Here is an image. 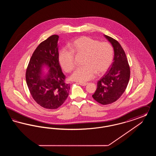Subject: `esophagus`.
<instances>
[{
  "label": "esophagus",
  "mask_w": 156,
  "mask_h": 156,
  "mask_svg": "<svg viewBox=\"0 0 156 156\" xmlns=\"http://www.w3.org/2000/svg\"><path fill=\"white\" fill-rule=\"evenodd\" d=\"M78 83L81 85L82 86H86L88 84V83H87V82H79Z\"/></svg>",
  "instance_id": "34e87169"
}]
</instances>
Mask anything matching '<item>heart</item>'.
<instances>
[{
	"instance_id": "heart-1",
	"label": "heart",
	"mask_w": 156,
	"mask_h": 156,
	"mask_svg": "<svg viewBox=\"0 0 156 156\" xmlns=\"http://www.w3.org/2000/svg\"><path fill=\"white\" fill-rule=\"evenodd\" d=\"M71 50L62 48L58 52V61L67 73L75 68L74 54L84 55L82 67L77 68L71 78L77 81L85 82L92 79L95 74H104L110 67L113 59V48L108 42L88 36L76 38L69 44Z\"/></svg>"
}]
</instances>
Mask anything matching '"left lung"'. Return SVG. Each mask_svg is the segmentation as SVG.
<instances>
[{
    "label": "left lung",
    "mask_w": 156,
    "mask_h": 156,
    "mask_svg": "<svg viewBox=\"0 0 156 156\" xmlns=\"http://www.w3.org/2000/svg\"><path fill=\"white\" fill-rule=\"evenodd\" d=\"M114 50L111 67L98 81L97 89L93 98L99 104L108 105L116 101L124 93L129 81L130 71L126 54L119 42L104 35Z\"/></svg>",
    "instance_id": "left-lung-1"
}]
</instances>
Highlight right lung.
<instances>
[{"label": "right lung", "instance_id": "obj_1", "mask_svg": "<svg viewBox=\"0 0 156 156\" xmlns=\"http://www.w3.org/2000/svg\"><path fill=\"white\" fill-rule=\"evenodd\" d=\"M59 36L52 35L38 45L30 59L26 80L34 100L43 108L55 109L61 106L69 94V85L65 82L58 61ZM49 72L44 76L42 68Z\"/></svg>", "mask_w": 156, "mask_h": 156}]
</instances>
